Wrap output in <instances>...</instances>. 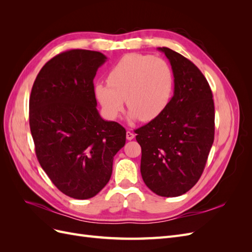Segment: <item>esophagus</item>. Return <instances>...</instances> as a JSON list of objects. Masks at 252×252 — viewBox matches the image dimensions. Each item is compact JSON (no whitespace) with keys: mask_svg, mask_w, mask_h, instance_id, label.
Listing matches in <instances>:
<instances>
[{"mask_svg":"<svg viewBox=\"0 0 252 252\" xmlns=\"http://www.w3.org/2000/svg\"><path fill=\"white\" fill-rule=\"evenodd\" d=\"M133 138H134V133L128 130V131L126 132V139H127L128 141H131Z\"/></svg>","mask_w":252,"mask_h":252,"instance_id":"obj_1","label":"esophagus"}]
</instances>
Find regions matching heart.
Returning a JSON list of instances; mask_svg holds the SVG:
<instances>
[{"instance_id":"heart-1","label":"heart","mask_w":252,"mask_h":252,"mask_svg":"<svg viewBox=\"0 0 252 252\" xmlns=\"http://www.w3.org/2000/svg\"><path fill=\"white\" fill-rule=\"evenodd\" d=\"M107 81L95 84L94 94L111 120L123 111L125 101L130 119H156L168 105L174 86L173 71L164 59L139 53L122 58Z\"/></svg>"}]
</instances>
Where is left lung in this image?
Masks as SVG:
<instances>
[{
  "instance_id": "1",
  "label": "left lung",
  "mask_w": 252,
  "mask_h": 252,
  "mask_svg": "<svg viewBox=\"0 0 252 252\" xmlns=\"http://www.w3.org/2000/svg\"><path fill=\"white\" fill-rule=\"evenodd\" d=\"M174 93L165 110L135 130L141 174L161 196L186 193L200 180L215 140V103L209 84L191 61L167 47Z\"/></svg>"
}]
</instances>
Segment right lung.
Masks as SVG:
<instances>
[{
  "label": "right lung",
  "mask_w": 252,
  "mask_h": 252,
  "mask_svg": "<svg viewBox=\"0 0 252 252\" xmlns=\"http://www.w3.org/2000/svg\"><path fill=\"white\" fill-rule=\"evenodd\" d=\"M103 53L70 49L45 64L29 98V125L43 170L64 194L86 200L109 182L125 128L96 109L94 79Z\"/></svg>",
  "instance_id": "obj_1"
}]
</instances>
